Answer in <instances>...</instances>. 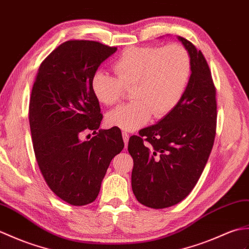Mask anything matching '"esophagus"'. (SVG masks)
<instances>
[{
  "mask_svg": "<svg viewBox=\"0 0 249 249\" xmlns=\"http://www.w3.org/2000/svg\"><path fill=\"white\" fill-rule=\"evenodd\" d=\"M123 139L124 142V147L126 148L128 147V142H129V133H126V132H123Z\"/></svg>",
  "mask_w": 249,
  "mask_h": 249,
  "instance_id": "34e87169",
  "label": "esophagus"
}]
</instances>
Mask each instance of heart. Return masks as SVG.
<instances>
[{"label": "heart", "instance_id": "obj_1", "mask_svg": "<svg viewBox=\"0 0 249 249\" xmlns=\"http://www.w3.org/2000/svg\"><path fill=\"white\" fill-rule=\"evenodd\" d=\"M116 76L104 70L92 75L91 90L97 100L115 106L131 87L132 102L107 115V123L125 131H135L153 117L161 119L183 97L191 75V58L180 45L131 47L113 64Z\"/></svg>", "mask_w": 249, "mask_h": 249}]
</instances>
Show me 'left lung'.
I'll use <instances>...</instances> for the list:
<instances>
[{
	"label": "left lung",
	"mask_w": 249,
	"mask_h": 249,
	"mask_svg": "<svg viewBox=\"0 0 249 249\" xmlns=\"http://www.w3.org/2000/svg\"><path fill=\"white\" fill-rule=\"evenodd\" d=\"M191 58V76L180 102L157 124L129 140L132 191L142 204L164 209L179 203L199 180L216 131V90L201 51L178 36Z\"/></svg>",
	"instance_id": "left-lung-1"
}]
</instances>
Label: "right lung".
Instances as JSON below:
<instances>
[{
	"instance_id": "add662e5",
	"label": "right lung",
	"mask_w": 249,
	"mask_h": 249,
	"mask_svg": "<svg viewBox=\"0 0 249 249\" xmlns=\"http://www.w3.org/2000/svg\"><path fill=\"white\" fill-rule=\"evenodd\" d=\"M117 51L98 41L68 40L41 63L30 101L36 161L55 195L72 206L96 200L109 163L124 147L121 131L97 130L103 115L91 79ZM96 135L82 141L83 131Z\"/></svg>"
}]
</instances>
